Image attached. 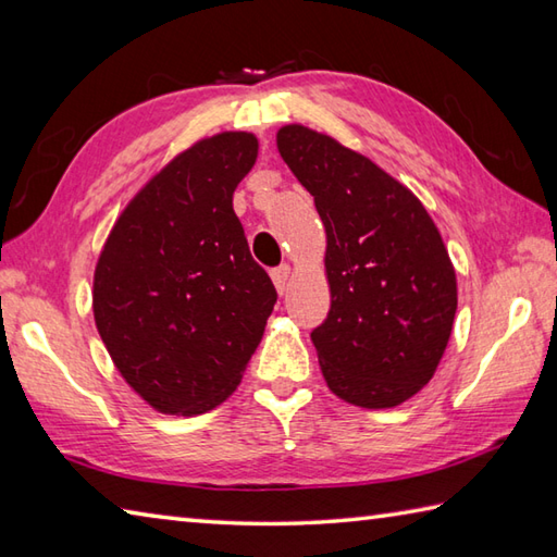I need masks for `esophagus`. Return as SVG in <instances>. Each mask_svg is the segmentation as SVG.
I'll return each instance as SVG.
<instances>
[{"instance_id": "esophagus-1", "label": "esophagus", "mask_w": 557, "mask_h": 557, "mask_svg": "<svg viewBox=\"0 0 557 557\" xmlns=\"http://www.w3.org/2000/svg\"><path fill=\"white\" fill-rule=\"evenodd\" d=\"M271 278H274V286L276 290L283 295L288 290V281H290V267L288 264H281L274 271H271Z\"/></svg>"}]
</instances>
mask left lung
Returning <instances> with one entry per match:
<instances>
[{
    "instance_id": "8db88e82",
    "label": "left lung",
    "mask_w": 557,
    "mask_h": 557,
    "mask_svg": "<svg viewBox=\"0 0 557 557\" xmlns=\"http://www.w3.org/2000/svg\"><path fill=\"white\" fill-rule=\"evenodd\" d=\"M278 153L314 197L332 308L310 334L338 399L394 408L433 380L457 314V274L411 189L329 134L286 124Z\"/></svg>"
}]
</instances>
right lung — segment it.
I'll return each instance as SVG.
<instances>
[{
	"instance_id": "1",
	"label": "right lung",
	"mask_w": 557,
	"mask_h": 557,
	"mask_svg": "<svg viewBox=\"0 0 557 557\" xmlns=\"http://www.w3.org/2000/svg\"><path fill=\"white\" fill-rule=\"evenodd\" d=\"M257 151L249 132L191 144L136 191L100 249L98 334L124 382L165 416L228 399L274 310V283L233 211Z\"/></svg>"
}]
</instances>
